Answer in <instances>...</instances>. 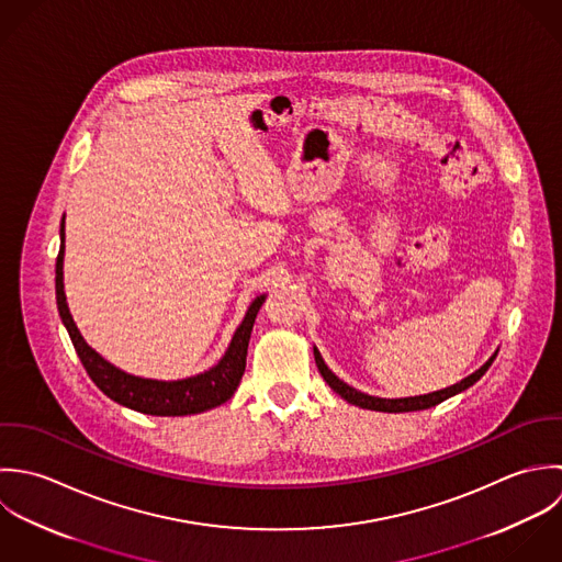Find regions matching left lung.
<instances>
[{
	"label": "left lung",
	"instance_id": "obj_1",
	"mask_svg": "<svg viewBox=\"0 0 562 562\" xmlns=\"http://www.w3.org/2000/svg\"><path fill=\"white\" fill-rule=\"evenodd\" d=\"M313 351H315V362H317V367H319V373L324 375V380L330 384V389L338 393L345 402H349V404H353V406H358V408H367V411H378V413H413V411H426V408H432V406H437V404H441V402H446L448 397H453V395H458V393H462V391H467L469 386H473L484 373H486V369L491 367V362L495 360V356H497V351L477 369V371H473L471 375H467L464 380H460V382H456V384H451L448 389H441V391H435V393H428V395H415V397H400V400H386V397H373V395H367V393H360V391H356L353 386H349L347 382H342V380H338L337 375L328 369V364L324 362V358H322V353H319V349L317 347H313Z\"/></svg>",
	"mask_w": 562,
	"mask_h": 562
}]
</instances>
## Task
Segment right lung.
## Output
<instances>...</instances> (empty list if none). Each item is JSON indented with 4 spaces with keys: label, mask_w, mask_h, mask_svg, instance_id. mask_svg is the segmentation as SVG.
<instances>
[{
    "label": "right lung",
    "mask_w": 562,
    "mask_h": 562,
    "mask_svg": "<svg viewBox=\"0 0 562 562\" xmlns=\"http://www.w3.org/2000/svg\"><path fill=\"white\" fill-rule=\"evenodd\" d=\"M63 262H65V217L60 222V251L56 258V304H58L60 319L71 337V342H74L89 378L95 382V386L104 395H109L113 402L125 406V408H132L143 415H154V417L198 415V413L222 406L234 395V391L243 378V371H245L247 345H249L256 315L267 297L265 293L258 295L249 304L240 326L236 328L222 360L215 367H211L204 373L182 378V380H151V378H140V375L121 371L104 356H100L80 335L71 313H69V304H67V295H65Z\"/></svg>",
    "instance_id": "add662e5"
}]
</instances>
